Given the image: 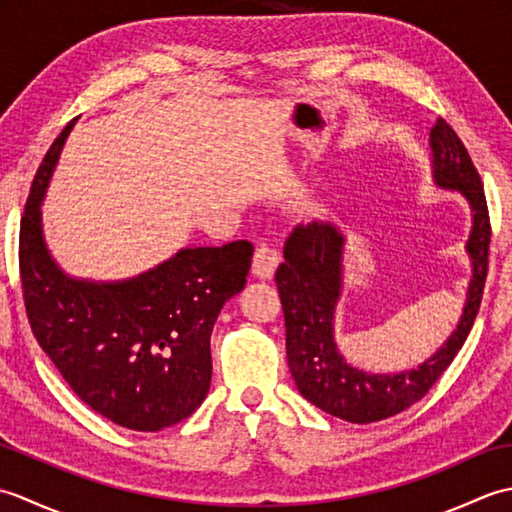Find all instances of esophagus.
Here are the masks:
<instances>
[{"instance_id": "esophagus-1", "label": "esophagus", "mask_w": 512, "mask_h": 512, "mask_svg": "<svg viewBox=\"0 0 512 512\" xmlns=\"http://www.w3.org/2000/svg\"><path fill=\"white\" fill-rule=\"evenodd\" d=\"M281 262L279 250L273 244H259L253 257V275L259 279H270Z\"/></svg>"}]
</instances>
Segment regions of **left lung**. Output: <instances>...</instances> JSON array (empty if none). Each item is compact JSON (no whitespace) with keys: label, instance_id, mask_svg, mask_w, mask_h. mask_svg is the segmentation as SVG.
Listing matches in <instances>:
<instances>
[{"label":"left lung","instance_id":"obj_1","mask_svg":"<svg viewBox=\"0 0 512 512\" xmlns=\"http://www.w3.org/2000/svg\"><path fill=\"white\" fill-rule=\"evenodd\" d=\"M429 149L433 184L460 193L471 209V233L464 246L471 262V281L458 328L436 354L394 374L365 372L347 363L334 339L345 253V235L336 224L297 226L284 246L286 262L277 268L275 281L286 317L290 374L303 398L347 422L385 420L418 402L460 352L480 310L491 244L482 180L462 140L442 118L431 127Z\"/></svg>","mask_w":512,"mask_h":512}]
</instances>
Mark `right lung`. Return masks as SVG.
<instances>
[{
	"label": "right lung",
	"instance_id": "right-lung-1",
	"mask_svg": "<svg viewBox=\"0 0 512 512\" xmlns=\"http://www.w3.org/2000/svg\"><path fill=\"white\" fill-rule=\"evenodd\" d=\"M74 121L32 180L19 231L21 288L32 334L65 383L103 418L160 431L189 418L211 387V332L246 286L253 244L180 248L123 281L63 273L43 237L41 204Z\"/></svg>",
	"mask_w": 512,
	"mask_h": 512
}]
</instances>
